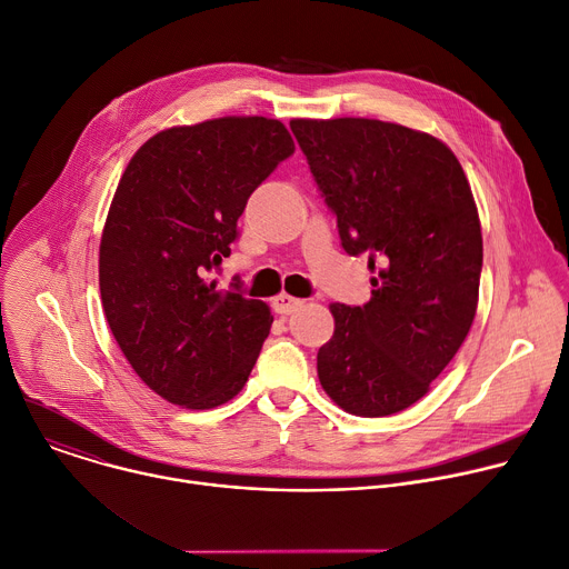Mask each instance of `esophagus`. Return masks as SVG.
<instances>
[{"label":"esophagus","instance_id":"1","mask_svg":"<svg viewBox=\"0 0 569 569\" xmlns=\"http://www.w3.org/2000/svg\"><path fill=\"white\" fill-rule=\"evenodd\" d=\"M272 306H274V310L279 315H290V312H295V310H299L303 306V299H297V297H290V295L281 292V295H277L272 299Z\"/></svg>","mask_w":569,"mask_h":569}]
</instances>
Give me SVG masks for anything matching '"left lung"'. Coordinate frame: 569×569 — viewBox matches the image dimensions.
Here are the masks:
<instances>
[{
	"label": "left lung",
	"mask_w": 569,
	"mask_h": 569,
	"mask_svg": "<svg viewBox=\"0 0 569 569\" xmlns=\"http://www.w3.org/2000/svg\"><path fill=\"white\" fill-rule=\"evenodd\" d=\"M342 248L367 254L371 299L331 303L319 382L356 417H389L430 389L477 312L481 227L455 152L428 132L378 119H292Z\"/></svg>",
	"instance_id": "8db88e82"
}]
</instances>
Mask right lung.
I'll list each match as a JSON object with an SVG mask.
<instances>
[{
    "label": "right lung",
    "instance_id": "obj_1",
    "mask_svg": "<svg viewBox=\"0 0 569 569\" xmlns=\"http://www.w3.org/2000/svg\"><path fill=\"white\" fill-rule=\"evenodd\" d=\"M292 152L281 121L222 117L157 132L119 180L99 252L106 319L134 373L180 408L231 400L270 336V308L209 274L254 189Z\"/></svg>",
    "mask_w": 569,
    "mask_h": 569
}]
</instances>
